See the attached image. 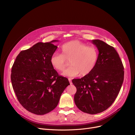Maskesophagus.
I'll return each mask as SVG.
<instances>
[{
    "instance_id": "esophagus-1",
    "label": "esophagus",
    "mask_w": 135,
    "mask_h": 135,
    "mask_svg": "<svg viewBox=\"0 0 135 135\" xmlns=\"http://www.w3.org/2000/svg\"><path fill=\"white\" fill-rule=\"evenodd\" d=\"M68 80H69V83H70V84H72V79H70V78H68Z\"/></svg>"
}]
</instances>
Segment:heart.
<instances>
[{"mask_svg": "<svg viewBox=\"0 0 135 135\" xmlns=\"http://www.w3.org/2000/svg\"><path fill=\"white\" fill-rule=\"evenodd\" d=\"M62 54L55 52L50 57L51 65L58 71L65 69L69 61L70 66L63 75L74 77L79 74L85 76L90 74L95 68L98 59L97 49L80 41H68L61 47Z\"/></svg>", "mask_w": 135, "mask_h": 135, "instance_id": "heart-1", "label": "heart"}]
</instances>
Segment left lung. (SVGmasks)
<instances>
[{"label":"left lung","mask_w":135,"mask_h":135,"mask_svg":"<svg viewBox=\"0 0 135 135\" xmlns=\"http://www.w3.org/2000/svg\"><path fill=\"white\" fill-rule=\"evenodd\" d=\"M98 50L96 65L90 74L74 79L76 88L74 100L76 107L90 114L108 109L114 102L124 81V66L112 46L98 40H92Z\"/></svg>","instance_id":"left-lung-1"}]
</instances>
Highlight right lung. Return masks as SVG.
Here are the masks:
<instances>
[{
    "instance_id": "obj_1",
    "label": "right lung",
    "mask_w": 135,
    "mask_h": 135,
    "mask_svg": "<svg viewBox=\"0 0 135 135\" xmlns=\"http://www.w3.org/2000/svg\"><path fill=\"white\" fill-rule=\"evenodd\" d=\"M39 42L21 51L11 69V80L17 100L28 111L44 115L54 109L69 85L68 79L59 75L50 63V57L57 46Z\"/></svg>"
}]
</instances>
